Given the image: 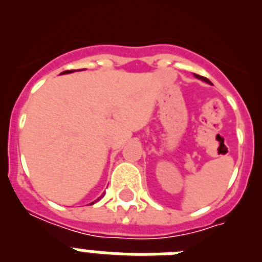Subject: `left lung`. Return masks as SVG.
I'll list each match as a JSON object with an SVG mask.
<instances>
[{"mask_svg": "<svg viewBox=\"0 0 262 262\" xmlns=\"http://www.w3.org/2000/svg\"><path fill=\"white\" fill-rule=\"evenodd\" d=\"M195 77L196 78H201V80H203V81H206V82H209V84H211V82H210V80H207V78H206V77H202V76L195 75Z\"/></svg>", "mask_w": 262, "mask_h": 262, "instance_id": "left-lung-1", "label": "left lung"}]
</instances>
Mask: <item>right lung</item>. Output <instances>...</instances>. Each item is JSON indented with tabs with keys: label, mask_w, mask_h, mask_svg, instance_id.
I'll list each match as a JSON object with an SVG mask.
<instances>
[{
	"label": "right lung",
	"mask_w": 262,
	"mask_h": 262,
	"mask_svg": "<svg viewBox=\"0 0 262 262\" xmlns=\"http://www.w3.org/2000/svg\"><path fill=\"white\" fill-rule=\"evenodd\" d=\"M69 72H73V71H66V72H62V73H69ZM98 200H99V198H98ZM98 200H97V201H98ZM97 201H96V202H97ZM93 203H92V205H93Z\"/></svg>",
	"instance_id": "1"
}]
</instances>
